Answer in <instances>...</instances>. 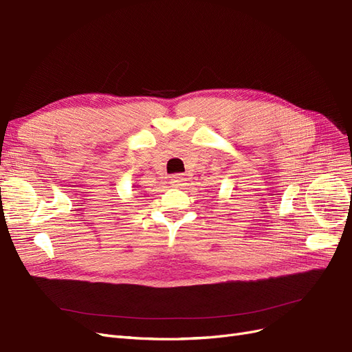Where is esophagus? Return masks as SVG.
Listing matches in <instances>:
<instances>
[{"label": "esophagus", "instance_id": "1", "mask_svg": "<svg viewBox=\"0 0 352 352\" xmlns=\"http://www.w3.org/2000/svg\"><path fill=\"white\" fill-rule=\"evenodd\" d=\"M184 181H186V178H184V175H181V174H175V175L171 177V184L173 186H183Z\"/></svg>", "mask_w": 352, "mask_h": 352}]
</instances>
